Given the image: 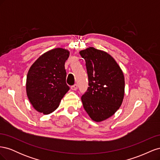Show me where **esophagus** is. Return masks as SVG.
I'll return each instance as SVG.
<instances>
[{"label": "esophagus", "instance_id": "34e87169", "mask_svg": "<svg viewBox=\"0 0 160 160\" xmlns=\"http://www.w3.org/2000/svg\"><path fill=\"white\" fill-rule=\"evenodd\" d=\"M77 88H78V85H77V84H75V85H72V86L71 87V89L72 90H73V91L77 90Z\"/></svg>", "mask_w": 160, "mask_h": 160}]
</instances>
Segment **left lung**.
Listing matches in <instances>:
<instances>
[{
    "label": "left lung",
    "instance_id": "8db88e82",
    "mask_svg": "<svg viewBox=\"0 0 160 160\" xmlns=\"http://www.w3.org/2000/svg\"><path fill=\"white\" fill-rule=\"evenodd\" d=\"M86 62L89 87L82 95L83 108L95 122H101L119 109L124 96L123 73L106 52L89 47L79 52Z\"/></svg>",
    "mask_w": 160,
    "mask_h": 160
}]
</instances>
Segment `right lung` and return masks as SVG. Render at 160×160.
Returning a JSON list of instances; mask_svg holds the SVG:
<instances>
[{
  "mask_svg": "<svg viewBox=\"0 0 160 160\" xmlns=\"http://www.w3.org/2000/svg\"><path fill=\"white\" fill-rule=\"evenodd\" d=\"M69 56L68 51L57 48L42 55L31 67L27 77V94L38 112L49 114L54 111L69 90L65 69Z\"/></svg>",
  "mask_w": 160,
  "mask_h": 160,
  "instance_id": "right-lung-1",
  "label": "right lung"
}]
</instances>
